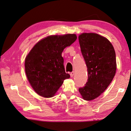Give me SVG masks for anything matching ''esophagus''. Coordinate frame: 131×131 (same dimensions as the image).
<instances>
[{"mask_svg": "<svg viewBox=\"0 0 131 131\" xmlns=\"http://www.w3.org/2000/svg\"><path fill=\"white\" fill-rule=\"evenodd\" d=\"M74 73L73 71L72 72H71V73H70V76H71V77H72L74 76Z\"/></svg>", "mask_w": 131, "mask_h": 131, "instance_id": "1", "label": "esophagus"}]
</instances>
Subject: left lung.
I'll list each match as a JSON object with an SVG mask.
<instances>
[{
	"mask_svg": "<svg viewBox=\"0 0 131 131\" xmlns=\"http://www.w3.org/2000/svg\"><path fill=\"white\" fill-rule=\"evenodd\" d=\"M79 41L88 73L85 86L79 91L84 100L92 101L99 97L114 79L116 70L115 52L111 42L98 34L82 33Z\"/></svg>",
	"mask_w": 131,
	"mask_h": 131,
	"instance_id": "obj_1",
	"label": "left lung"
}]
</instances>
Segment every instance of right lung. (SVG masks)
<instances>
[{"mask_svg":"<svg viewBox=\"0 0 131 131\" xmlns=\"http://www.w3.org/2000/svg\"><path fill=\"white\" fill-rule=\"evenodd\" d=\"M77 39L75 34L50 36L34 45L25 60L26 75L38 95L52 97L70 75L66 73L62 52Z\"/></svg>","mask_w":131,"mask_h":131,"instance_id":"obj_1","label":"right lung"}]
</instances>
